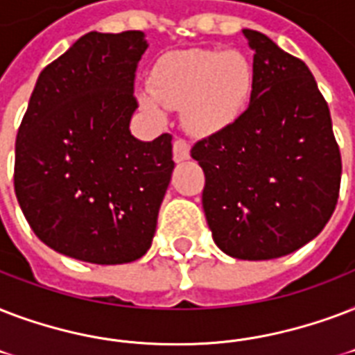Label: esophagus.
<instances>
[{"instance_id":"34e87169","label":"esophagus","mask_w":355,"mask_h":355,"mask_svg":"<svg viewBox=\"0 0 355 355\" xmlns=\"http://www.w3.org/2000/svg\"><path fill=\"white\" fill-rule=\"evenodd\" d=\"M191 157V146L189 142L183 139H178L174 142V161L175 163H181V161H187Z\"/></svg>"}]
</instances>
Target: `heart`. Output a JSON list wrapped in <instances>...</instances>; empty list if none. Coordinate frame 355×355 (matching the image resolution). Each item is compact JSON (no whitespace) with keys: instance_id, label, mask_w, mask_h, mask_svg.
Returning <instances> with one entry per match:
<instances>
[{"instance_id":"heart-1","label":"heart","mask_w":355,"mask_h":355,"mask_svg":"<svg viewBox=\"0 0 355 355\" xmlns=\"http://www.w3.org/2000/svg\"><path fill=\"white\" fill-rule=\"evenodd\" d=\"M152 90H139V103L155 122L180 109L187 131L215 135L232 125L248 105L254 68L241 51L185 49L164 55L153 66Z\"/></svg>"}]
</instances>
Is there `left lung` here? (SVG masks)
<instances>
[{
  "instance_id": "1",
  "label": "left lung",
  "mask_w": 355,
  "mask_h": 355,
  "mask_svg": "<svg viewBox=\"0 0 355 355\" xmlns=\"http://www.w3.org/2000/svg\"><path fill=\"white\" fill-rule=\"evenodd\" d=\"M248 109L191 155L205 174L202 203L213 241L237 259L287 255L317 237L337 205L340 152L328 103L306 62L259 31Z\"/></svg>"
}]
</instances>
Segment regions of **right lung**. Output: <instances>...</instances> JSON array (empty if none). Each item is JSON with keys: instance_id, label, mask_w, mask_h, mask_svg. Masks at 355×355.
<instances>
[{"instance_id": "right-lung-1", "label": "right lung", "mask_w": 355, "mask_h": 355, "mask_svg": "<svg viewBox=\"0 0 355 355\" xmlns=\"http://www.w3.org/2000/svg\"><path fill=\"white\" fill-rule=\"evenodd\" d=\"M142 31H90L44 68L16 137L15 192L44 244L94 265L146 254L168 189L172 135L135 139Z\"/></svg>"}]
</instances>
